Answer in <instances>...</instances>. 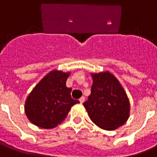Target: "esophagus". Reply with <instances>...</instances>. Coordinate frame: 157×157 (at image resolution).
Wrapping results in <instances>:
<instances>
[{
  "label": "esophagus",
  "instance_id": "34e87169",
  "mask_svg": "<svg viewBox=\"0 0 157 157\" xmlns=\"http://www.w3.org/2000/svg\"><path fill=\"white\" fill-rule=\"evenodd\" d=\"M79 101H80V102H81V104H82V103L84 102V101H85V97H81V98L79 99Z\"/></svg>",
  "mask_w": 157,
  "mask_h": 157
}]
</instances>
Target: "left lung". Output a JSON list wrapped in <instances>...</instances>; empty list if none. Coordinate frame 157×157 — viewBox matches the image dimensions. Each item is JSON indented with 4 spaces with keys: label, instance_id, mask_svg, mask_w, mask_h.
<instances>
[{
    "label": "left lung",
    "instance_id": "8db88e82",
    "mask_svg": "<svg viewBox=\"0 0 157 157\" xmlns=\"http://www.w3.org/2000/svg\"><path fill=\"white\" fill-rule=\"evenodd\" d=\"M91 94L84 106L90 119L100 128L113 131L129 118L130 102L127 94L114 75L109 72L92 73Z\"/></svg>",
    "mask_w": 157,
    "mask_h": 157
}]
</instances>
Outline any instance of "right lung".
Instances as JSON below:
<instances>
[{
	"mask_svg": "<svg viewBox=\"0 0 157 157\" xmlns=\"http://www.w3.org/2000/svg\"><path fill=\"white\" fill-rule=\"evenodd\" d=\"M70 72L54 70L46 75L33 89L25 103L28 119L37 127L52 129L67 117L71 107L79 103L71 97L66 86Z\"/></svg>",
	"mask_w": 157,
	"mask_h": 157,
	"instance_id": "1",
	"label": "right lung"
}]
</instances>
